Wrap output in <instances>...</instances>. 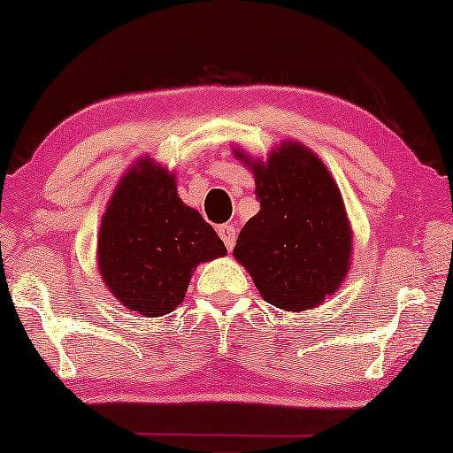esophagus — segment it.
Segmentation results:
<instances>
[{
	"label": "esophagus",
	"mask_w": 453,
	"mask_h": 453,
	"mask_svg": "<svg viewBox=\"0 0 453 453\" xmlns=\"http://www.w3.org/2000/svg\"><path fill=\"white\" fill-rule=\"evenodd\" d=\"M216 231H219L222 243H225L226 250L231 251L234 247V241H237V231H234V226L233 225H220L219 228H216Z\"/></svg>",
	"instance_id": "34e87169"
}]
</instances>
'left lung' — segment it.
I'll return each instance as SVG.
<instances>
[{"label": "left lung", "instance_id": "left-lung-1", "mask_svg": "<svg viewBox=\"0 0 453 453\" xmlns=\"http://www.w3.org/2000/svg\"><path fill=\"white\" fill-rule=\"evenodd\" d=\"M253 175L259 212L239 233L234 257L270 305L284 311L319 305L350 264V226L338 185L296 142L272 152L265 165H253Z\"/></svg>", "mask_w": 453, "mask_h": 453}]
</instances>
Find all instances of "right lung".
<instances>
[{"mask_svg": "<svg viewBox=\"0 0 453 453\" xmlns=\"http://www.w3.org/2000/svg\"><path fill=\"white\" fill-rule=\"evenodd\" d=\"M121 179L98 234L103 280L117 299L144 318L183 303L191 270L226 247L200 212L179 200L175 177L142 160Z\"/></svg>", "mask_w": 453, "mask_h": 453, "instance_id": "1", "label": "right lung"}]
</instances>
